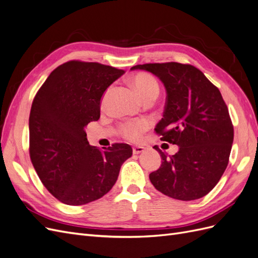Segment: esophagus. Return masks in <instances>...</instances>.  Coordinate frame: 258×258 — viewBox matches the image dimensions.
<instances>
[{"mask_svg": "<svg viewBox=\"0 0 258 258\" xmlns=\"http://www.w3.org/2000/svg\"><path fill=\"white\" fill-rule=\"evenodd\" d=\"M144 151H145V148L142 147V146H136V147L132 148V152H134L135 155H138L140 153H143Z\"/></svg>", "mask_w": 258, "mask_h": 258, "instance_id": "obj_1", "label": "esophagus"}]
</instances>
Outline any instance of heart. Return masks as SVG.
Masks as SVG:
<instances>
[{
  "label": "heart",
  "instance_id": "heart-1",
  "mask_svg": "<svg viewBox=\"0 0 258 258\" xmlns=\"http://www.w3.org/2000/svg\"><path fill=\"white\" fill-rule=\"evenodd\" d=\"M131 87L142 100L147 98H156L159 93V85L150 74L141 72L137 73L129 80ZM106 97V93L104 98ZM150 128V121L146 119H138L135 121L124 122L120 126V134L131 141H138L142 134Z\"/></svg>",
  "mask_w": 258,
  "mask_h": 258
}]
</instances>
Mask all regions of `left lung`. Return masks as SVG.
<instances>
[{
	"instance_id": "8db88e82",
	"label": "left lung",
	"mask_w": 258,
	"mask_h": 258,
	"mask_svg": "<svg viewBox=\"0 0 258 258\" xmlns=\"http://www.w3.org/2000/svg\"><path fill=\"white\" fill-rule=\"evenodd\" d=\"M156 75L167 91L163 117L155 128L162 141L178 152L161 156V166L150 174L155 188L171 198L188 201L206 196L227 168L233 126L220 90L200 70L177 62L132 67Z\"/></svg>"
}]
</instances>
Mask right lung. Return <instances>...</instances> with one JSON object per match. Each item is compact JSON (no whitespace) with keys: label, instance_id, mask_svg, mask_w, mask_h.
Instances as JSON below:
<instances>
[{"label":"right lung","instance_id":"right-lung-1","mask_svg":"<svg viewBox=\"0 0 258 258\" xmlns=\"http://www.w3.org/2000/svg\"><path fill=\"white\" fill-rule=\"evenodd\" d=\"M123 70L72 60L54 69L31 106L30 158L47 190L62 204H89L112 189L132 155L128 144L89 145L85 127L100 118L106 88Z\"/></svg>","mask_w":258,"mask_h":258}]
</instances>
